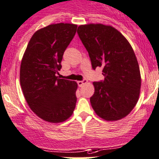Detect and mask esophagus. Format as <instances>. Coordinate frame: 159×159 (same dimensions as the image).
<instances>
[{
  "mask_svg": "<svg viewBox=\"0 0 159 159\" xmlns=\"http://www.w3.org/2000/svg\"><path fill=\"white\" fill-rule=\"evenodd\" d=\"M87 82V80L86 79H83L82 81H78V84L79 86H82L83 85H85V83Z\"/></svg>",
  "mask_w": 159,
  "mask_h": 159,
  "instance_id": "1",
  "label": "esophagus"
}]
</instances>
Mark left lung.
Masks as SVG:
<instances>
[{"instance_id":"obj_1","label":"left lung","mask_w":159,"mask_h":159,"mask_svg":"<svg viewBox=\"0 0 159 159\" xmlns=\"http://www.w3.org/2000/svg\"><path fill=\"white\" fill-rule=\"evenodd\" d=\"M78 34L93 69L103 68L104 79L93 82V108L106 120L124 118L135 106L141 87L139 67L131 46L120 31L101 24L81 25Z\"/></svg>"}]
</instances>
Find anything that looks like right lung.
I'll return each mask as SVG.
<instances>
[{"label": "right lung", "instance_id": "obj_1", "mask_svg": "<svg viewBox=\"0 0 159 159\" xmlns=\"http://www.w3.org/2000/svg\"><path fill=\"white\" fill-rule=\"evenodd\" d=\"M77 25L51 24L34 33L20 66V85L30 108L51 123L66 120L77 101L75 81L57 76L64 51L74 39Z\"/></svg>", "mask_w": 159, "mask_h": 159}]
</instances>
